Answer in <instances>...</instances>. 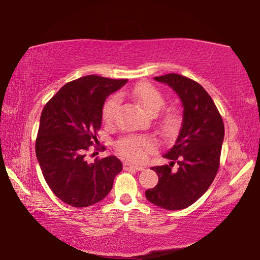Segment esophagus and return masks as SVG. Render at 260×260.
I'll list each match as a JSON object with an SVG mask.
<instances>
[{"label": "esophagus", "instance_id": "34e87169", "mask_svg": "<svg viewBox=\"0 0 260 260\" xmlns=\"http://www.w3.org/2000/svg\"><path fill=\"white\" fill-rule=\"evenodd\" d=\"M124 170H136V171H142L143 167L142 166H138L134 164H131V162H124Z\"/></svg>", "mask_w": 260, "mask_h": 260}]
</instances>
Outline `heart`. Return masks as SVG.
Returning <instances> with one entry per match:
<instances>
[{
  "mask_svg": "<svg viewBox=\"0 0 260 260\" xmlns=\"http://www.w3.org/2000/svg\"><path fill=\"white\" fill-rule=\"evenodd\" d=\"M133 98L144 111L150 116H156L164 107L165 100L159 90L150 83H142L133 90ZM119 105L117 96L110 98L105 102L102 116L105 122H112ZM178 114L170 112L165 114L159 121V127L165 132L173 131L178 125ZM155 140L146 135H128L120 139L116 144L118 153L126 159L134 162L143 161L156 149Z\"/></svg>",
  "mask_w": 260,
  "mask_h": 260,
  "instance_id": "obj_1",
  "label": "heart"
}]
</instances>
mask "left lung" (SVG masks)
Listing matches in <instances>:
<instances>
[{
  "label": "left lung",
  "mask_w": 260,
  "mask_h": 260,
  "mask_svg": "<svg viewBox=\"0 0 260 260\" xmlns=\"http://www.w3.org/2000/svg\"><path fill=\"white\" fill-rule=\"evenodd\" d=\"M178 94L183 119L174 146L165 153L169 165L153 166L156 187L146 190L152 204L165 210H182L208 190L218 173L225 127L217 107L199 82L177 73L155 77ZM174 164L178 169H173Z\"/></svg>",
  "instance_id": "1"
}]
</instances>
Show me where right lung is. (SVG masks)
Instances as JSON below:
<instances>
[{
    "label": "right lung",
    "mask_w": 260,
    "mask_h": 260,
    "mask_svg": "<svg viewBox=\"0 0 260 260\" xmlns=\"http://www.w3.org/2000/svg\"><path fill=\"white\" fill-rule=\"evenodd\" d=\"M127 79L86 76L70 81L48 101L42 110L35 153L51 191L74 208H87L111 191L121 172V161L109 156L88 162L91 147L105 150L96 134L102 125V109L110 94Z\"/></svg>",
    "instance_id": "obj_1"
}]
</instances>
